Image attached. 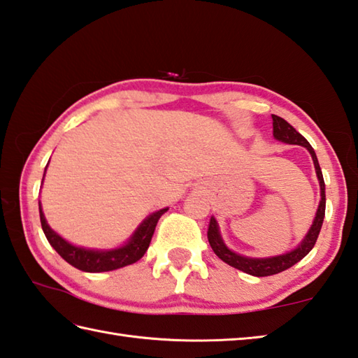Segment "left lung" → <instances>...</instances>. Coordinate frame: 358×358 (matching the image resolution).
Listing matches in <instances>:
<instances>
[{
  "mask_svg": "<svg viewBox=\"0 0 358 358\" xmlns=\"http://www.w3.org/2000/svg\"><path fill=\"white\" fill-rule=\"evenodd\" d=\"M273 117V135H275L276 139L287 144H295V145H303L307 150L310 152L313 164H315V171H317V177L320 180V187H321V201L317 211V217H315L313 225L309 229V233L304 237V241L301 242L298 248H295L290 253L281 255L276 257H267V259H255V257H245L237 253H233V251L228 250L223 243L220 233H219V227H217V222L214 217H211L209 220V227H208V241L209 245L214 253L219 256L223 262H227L231 267H234L237 270H242L248 275L253 276H271V275H278L287 268H290L299 262L301 259L306 257L310 253V250L313 248V245L317 243L318 234L321 231V227H323V220H324V213H326V192H324V180H323V173H321V167L318 163V158L315 155L313 147L309 144V141L298 133L292 125L285 121V119L279 117L276 115H271Z\"/></svg>",
  "mask_w": 358,
  "mask_h": 358,
  "instance_id": "obj_1",
  "label": "left lung"
}]
</instances>
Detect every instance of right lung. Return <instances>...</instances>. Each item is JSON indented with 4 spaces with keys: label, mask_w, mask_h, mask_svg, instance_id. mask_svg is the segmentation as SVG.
Masks as SVG:
<instances>
[{
    "label": "right lung",
    "mask_w": 358,
    "mask_h": 358,
    "mask_svg": "<svg viewBox=\"0 0 358 358\" xmlns=\"http://www.w3.org/2000/svg\"><path fill=\"white\" fill-rule=\"evenodd\" d=\"M38 209H40L41 228H43V233L46 236L48 242L51 243V247L57 251V253L65 259L68 264H71L73 267L79 268L82 271H88V273L111 271L139 261V259L144 256L147 248H149L153 231H155L159 217L167 211V208H164L147 217V219L136 229V233L133 234L129 243L124 245V247L111 250V251H94V250L74 247V245L68 243L65 239H62L59 234H55L54 231L49 228L43 215V211H41V206H38Z\"/></svg>",
    "instance_id": "add662e5"
}]
</instances>
